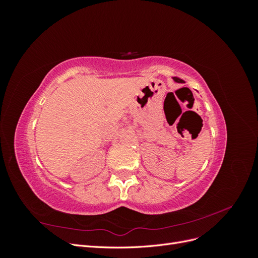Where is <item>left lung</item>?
Wrapping results in <instances>:
<instances>
[{
  "instance_id": "8db88e82",
  "label": "left lung",
  "mask_w": 258,
  "mask_h": 258,
  "mask_svg": "<svg viewBox=\"0 0 258 258\" xmlns=\"http://www.w3.org/2000/svg\"><path fill=\"white\" fill-rule=\"evenodd\" d=\"M173 80H174V82H176V83H184V81L181 80V79H178V77H173Z\"/></svg>"
}]
</instances>
